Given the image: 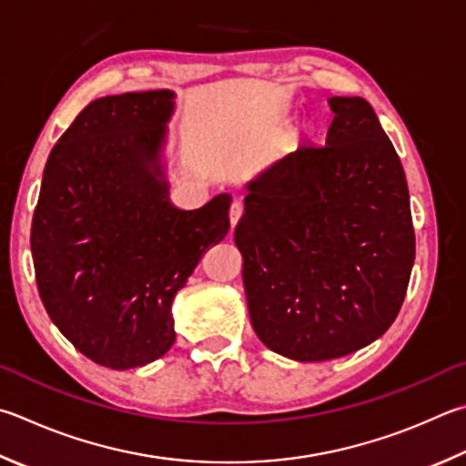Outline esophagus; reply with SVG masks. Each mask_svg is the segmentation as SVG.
Returning a JSON list of instances; mask_svg holds the SVG:
<instances>
[{"label":"esophagus","mask_w":466,"mask_h":466,"mask_svg":"<svg viewBox=\"0 0 466 466\" xmlns=\"http://www.w3.org/2000/svg\"><path fill=\"white\" fill-rule=\"evenodd\" d=\"M228 216H230V224H232V228L238 224V219H240V216H242V204L240 201H234V204L230 206V211H228Z\"/></svg>","instance_id":"1"}]
</instances>
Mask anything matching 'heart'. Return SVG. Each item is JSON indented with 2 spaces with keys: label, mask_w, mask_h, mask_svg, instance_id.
I'll return each mask as SVG.
<instances>
[{
  "label": "heart",
  "mask_w": 466,
  "mask_h": 466,
  "mask_svg": "<svg viewBox=\"0 0 466 466\" xmlns=\"http://www.w3.org/2000/svg\"><path fill=\"white\" fill-rule=\"evenodd\" d=\"M314 132H316V124L311 120H303L295 126L291 137L295 138V142H301V140H308L309 137H314Z\"/></svg>",
  "instance_id": "obj_1"
}]
</instances>
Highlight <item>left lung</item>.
I'll return each instance as SVG.
<instances>
[{"mask_svg": "<svg viewBox=\"0 0 466 466\" xmlns=\"http://www.w3.org/2000/svg\"><path fill=\"white\" fill-rule=\"evenodd\" d=\"M326 147L247 183L234 230L250 324L281 357H346L383 336L408 291L416 236L400 157L362 97H329Z\"/></svg>", "mask_w": 466, "mask_h": 466, "instance_id": "obj_1", "label": "left lung"}]
</instances>
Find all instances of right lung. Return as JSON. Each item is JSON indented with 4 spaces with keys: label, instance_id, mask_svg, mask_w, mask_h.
Returning <instances> with one entry per match:
<instances>
[{
    "label": "right lung",
    "instance_id": "add662e5",
    "mask_svg": "<svg viewBox=\"0 0 466 466\" xmlns=\"http://www.w3.org/2000/svg\"><path fill=\"white\" fill-rule=\"evenodd\" d=\"M171 89L106 96L50 150L32 218L40 299L101 367H145L175 342L173 299L230 230V193L204 208L168 199Z\"/></svg>",
    "mask_w": 466,
    "mask_h": 466
}]
</instances>
